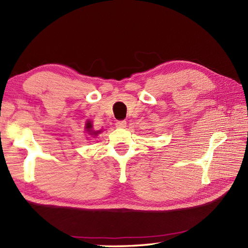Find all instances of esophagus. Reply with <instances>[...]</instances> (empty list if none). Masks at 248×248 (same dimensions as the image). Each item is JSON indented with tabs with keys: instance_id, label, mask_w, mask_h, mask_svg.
<instances>
[{
	"instance_id": "1",
	"label": "esophagus",
	"mask_w": 248,
	"mask_h": 248,
	"mask_svg": "<svg viewBox=\"0 0 248 248\" xmlns=\"http://www.w3.org/2000/svg\"><path fill=\"white\" fill-rule=\"evenodd\" d=\"M125 125H127V121L125 120H119L116 123V127L119 128V129H124L125 128Z\"/></svg>"
}]
</instances>
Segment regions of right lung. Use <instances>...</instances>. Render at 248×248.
Segmentation results:
<instances>
[{"mask_svg": "<svg viewBox=\"0 0 248 248\" xmlns=\"http://www.w3.org/2000/svg\"><path fill=\"white\" fill-rule=\"evenodd\" d=\"M85 129H86V131H87V133H88L89 135H92L93 138H94V136H97L99 133H101V130H100V131H93V124H92L91 120H87V121H86Z\"/></svg>", "mask_w": 248, "mask_h": 248, "instance_id": "add662e5", "label": "right lung"}]
</instances>
